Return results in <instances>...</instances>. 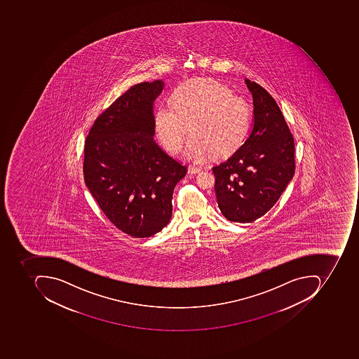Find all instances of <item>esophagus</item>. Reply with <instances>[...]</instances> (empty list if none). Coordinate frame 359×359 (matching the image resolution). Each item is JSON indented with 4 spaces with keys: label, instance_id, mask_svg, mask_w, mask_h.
Segmentation results:
<instances>
[{
    "label": "esophagus",
    "instance_id": "esophagus-1",
    "mask_svg": "<svg viewBox=\"0 0 359 359\" xmlns=\"http://www.w3.org/2000/svg\"><path fill=\"white\" fill-rule=\"evenodd\" d=\"M201 171H202V168H201V167L190 166L188 168V172L191 175L199 174Z\"/></svg>",
    "mask_w": 359,
    "mask_h": 359
}]
</instances>
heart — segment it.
<instances>
[{
	"instance_id": "obj_1",
	"label": "heart",
	"mask_w": 359,
	"mask_h": 359,
	"mask_svg": "<svg viewBox=\"0 0 359 359\" xmlns=\"http://www.w3.org/2000/svg\"><path fill=\"white\" fill-rule=\"evenodd\" d=\"M170 102L172 108L161 106L155 111L154 129L171 154L182 150L190 130L185 157L194 162L232 154L244 142L250 108L224 85L208 79L189 81L175 89Z\"/></svg>"
}]
</instances>
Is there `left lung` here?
I'll return each mask as SVG.
<instances>
[{
	"instance_id": "obj_1",
	"label": "left lung",
	"mask_w": 359,
	"mask_h": 359,
	"mask_svg": "<svg viewBox=\"0 0 359 359\" xmlns=\"http://www.w3.org/2000/svg\"><path fill=\"white\" fill-rule=\"evenodd\" d=\"M252 96L250 134L212 168L218 207L229 221L251 223L270 210L294 175V141L284 115L263 87L245 79Z\"/></svg>"
}]
</instances>
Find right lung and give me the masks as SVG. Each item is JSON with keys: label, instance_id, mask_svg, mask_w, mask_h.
Segmentation results:
<instances>
[{"label": "right lung", "instance_id": "add662e5", "mask_svg": "<svg viewBox=\"0 0 359 359\" xmlns=\"http://www.w3.org/2000/svg\"><path fill=\"white\" fill-rule=\"evenodd\" d=\"M162 80L134 85L93 125L84 149V179L109 220L137 238L168 224L172 194L187 167L155 142L154 102Z\"/></svg>", "mask_w": 359, "mask_h": 359}]
</instances>
